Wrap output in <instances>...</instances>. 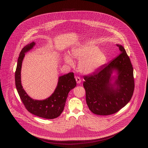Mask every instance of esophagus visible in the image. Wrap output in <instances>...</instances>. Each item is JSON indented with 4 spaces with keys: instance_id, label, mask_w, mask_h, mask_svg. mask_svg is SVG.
Returning <instances> with one entry per match:
<instances>
[{
    "instance_id": "34e87169",
    "label": "esophagus",
    "mask_w": 148,
    "mask_h": 148,
    "mask_svg": "<svg viewBox=\"0 0 148 148\" xmlns=\"http://www.w3.org/2000/svg\"><path fill=\"white\" fill-rule=\"evenodd\" d=\"M75 80H76V82H77V84H80L81 83V79H80V77H75Z\"/></svg>"
}]
</instances>
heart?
I'll return each mask as SVG.
<instances>
[{"label":"heart","mask_w":148,"mask_h":148,"mask_svg":"<svg viewBox=\"0 0 148 148\" xmlns=\"http://www.w3.org/2000/svg\"><path fill=\"white\" fill-rule=\"evenodd\" d=\"M73 58L79 60L77 64L79 71L83 74H91L98 70L106 62L104 53L98 48L89 43H85L74 48L71 50ZM64 61L68 64H72L73 60L68 55L64 56Z\"/></svg>","instance_id":"1"}]
</instances>
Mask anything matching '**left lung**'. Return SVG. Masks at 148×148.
Masks as SVG:
<instances>
[{"instance_id": "obj_1", "label": "left lung", "mask_w": 148, "mask_h": 148, "mask_svg": "<svg viewBox=\"0 0 148 148\" xmlns=\"http://www.w3.org/2000/svg\"><path fill=\"white\" fill-rule=\"evenodd\" d=\"M119 55L108 65L89 76L83 83L86 101L92 113L108 115L129 103L134 90L133 68L124 47L116 44Z\"/></svg>"}]
</instances>
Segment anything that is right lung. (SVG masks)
<instances>
[{"mask_svg": "<svg viewBox=\"0 0 148 148\" xmlns=\"http://www.w3.org/2000/svg\"><path fill=\"white\" fill-rule=\"evenodd\" d=\"M35 45V42H30L25 46L20 53L15 73V86L22 102L28 112L42 118L52 119L58 117L63 112L68 93L76 86L77 82L74 73H69L59 77L56 88L49 97L44 100L30 98L21 85V66L25 54Z\"/></svg>", "mask_w": 148, "mask_h": 148, "instance_id": "add662e5", "label": "right lung"}]
</instances>
